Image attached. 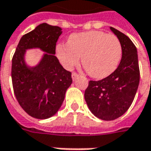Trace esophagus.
<instances>
[{"instance_id":"obj_1","label":"esophagus","mask_w":151,"mask_h":151,"mask_svg":"<svg viewBox=\"0 0 151 151\" xmlns=\"http://www.w3.org/2000/svg\"><path fill=\"white\" fill-rule=\"evenodd\" d=\"M78 73H72V78H73V81H74V80H76V79L78 78Z\"/></svg>"}]
</instances>
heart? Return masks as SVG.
<instances>
[{
    "label": "heart",
    "instance_id": "b5f03b06",
    "mask_svg": "<svg viewBox=\"0 0 151 151\" xmlns=\"http://www.w3.org/2000/svg\"><path fill=\"white\" fill-rule=\"evenodd\" d=\"M56 55L63 66L72 69L82 57V66L90 76L104 78L116 69L122 57L119 39L104 31H91L71 35L67 44H58Z\"/></svg>",
    "mask_w": 151,
    "mask_h": 151
}]
</instances>
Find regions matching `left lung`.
Here are the masks:
<instances>
[{"label": "left lung", "instance_id": "left-lung-1", "mask_svg": "<svg viewBox=\"0 0 151 151\" xmlns=\"http://www.w3.org/2000/svg\"><path fill=\"white\" fill-rule=\"evenodd\" d=\"M122 46V57L117 69L99 81H90L85 100L90 111L104 120L121 116L132 104L140 81L137 51L127 35L110 27Z\"/></svg>", "mask_w": 151, "mask_h": 151}]
</instances>
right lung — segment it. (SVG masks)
<instances>
[{"instance_id":"add662e5","label":"right lung","mask_w":151,"mask_h":151,"mask_svg":"<svg viewBox=\"0 0 151 151\" xmlns=\"http://www.w3.org/2000/svg\"><path fill=\"white\" fill-rule=\"evenodd\" d=\"M61 30L47 23L40 24L21 38L12 59V82L16 99L22 108L36 119H47L57 112L73 82L71 73L63 68L55 56ZM32 48L45 52L34 67L27 66L24 60L26 50Z\"/></svg>"}]
</instances>
